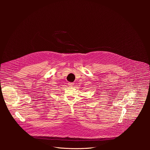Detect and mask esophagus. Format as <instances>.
I'll return each mask as SVG.
<instances>
[{"label": "esophagus", "instance_id": "esophagus-1", "mask_svg": "<svg viewBox=\"0 0 150 150\" xmlns=\"http://www.w3.org/2000/svg\"><path fill=\"white\" fill-rule=\"evenodd\" d=\"M68 84H69V86H74V83H69Z\"/></svg>", "mask_w": 150, "mask_h": 150}]
</instances>
